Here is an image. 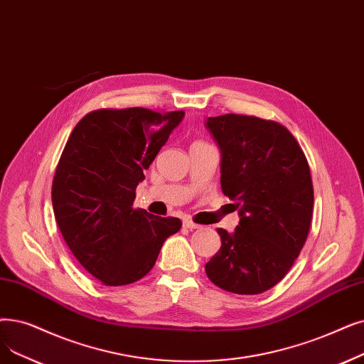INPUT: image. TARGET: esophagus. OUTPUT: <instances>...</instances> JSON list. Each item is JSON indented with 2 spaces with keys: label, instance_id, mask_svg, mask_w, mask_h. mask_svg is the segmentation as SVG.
<instances>
[{
  "label": "esophagus",
  "instance_id": "obj_1",
  "mask_svg": "<svg viewBox=\"0 0 364 364\" xmlns=\"http://www.w3.org/2000/svg\"><path fill=\"white\" fill-rule=\"evenodd\" d=\"M183 226L186 228V229H200L202 226L200 225H198V223H195V221H192V220H184L183 221Z\"/></svg>",
  "mask_w": 364,
  "mask_h": 364
}]
</instances>
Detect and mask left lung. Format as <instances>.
<instances>
[{"label": "left lung", "instance_id": "8db88e82", "mask_svg": "<svg viewBox=\"0 0 364 364\" xmlns=\"http://www.w3.org/2000/svg\"><path fill=\"white\" fill-rule=\"evenodd\" d=\"M221 150V191L240 207L233 233L205 264L211 282L236 294H260L287 275L312 220L309 164L286 126L256 116L208 117Z\"/></svg>", "mask_w": 364, "mask_h": 364}]
</instances>
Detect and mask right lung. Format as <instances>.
Wrapping results in <instances>:
<instances>
[{
  "instance_id": "obj_1",
  "label": "right lung",
  "mask_w": 364,
  "mask_h": 364,
  "mask_svg": "<svg viewBox=\"0 0 364 364\" xmlns=\"http://www.w3.org/2000/svg\"><path fill=\"white\" fill-rule=\"evenodd\" d=\"M143 107L101 108L73 129L58 162L52 203L59 230L85 269L104 286L147 275L181 220L134 208L135 188L183 120Z\"/></svg>"
}]
</instances>
